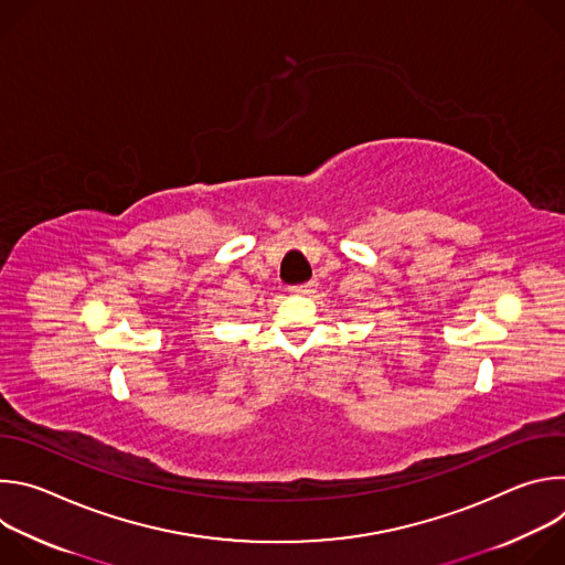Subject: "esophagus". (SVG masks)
Returning <instances> with one entry per match:
<instances>
[{
    "label": "esophagus",
    "mask_w": 565,
    "mask_h": 565,
    "mask_svg": "<svg viewBox=\"0 0 565 565\" xmlns=\"http://www.w3.org/2000/svg\"><path fill=\"white\" fill-rule=\"evenodd\" d=\"M317 290V281H306V284H299V286H292L290 292L295 295H310Z\"/></svg>",
    "instance_id": "obj_1"
}]
</instances>
